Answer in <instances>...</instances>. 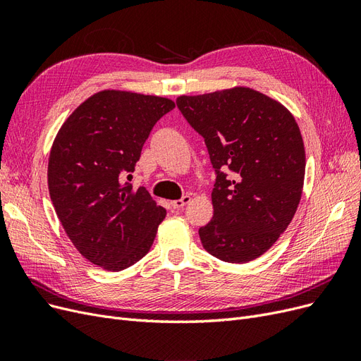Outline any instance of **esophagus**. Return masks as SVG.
<instances>
[{"mask_svg": "<svg viewBox=\"0 0 361 361\" xmlns=\"http://www.w3.org/2000/svg\"><path fill=\"white\" fill-rule=\"evenodd\" d=\"M190 202H191V195H183L182 199L171 202V206L174 207V209H182V207H183L185 204H188Z\"/></svg>", "mask_w": 361, "mask_h": 361, "instance_id": "obj_1", "label": "esophagus"}]
</instances>
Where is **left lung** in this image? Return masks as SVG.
<instances>
[{
  "mask_svg": "<svg viewBox=\"0 0 361 361\" xmlns=\"http://www.w3.org/2000/svg\"><path fill=\"white\" fill-rule=\"evenodd\" d=\"M176 104L204 138L216 174L214 216L199 228L204 250L231 264L262 256L301 200L305 152L293 116L248 87L179 96Z\"/></svg>",
  "mask_w": 361,
  "mask_h": 361,
  "instance_id": "1",
  "label": "left lung"
}]
</instances>
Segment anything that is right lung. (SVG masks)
<instances>
[{"label":"right lung","mask_w":361,"mask_h":361,"mask_svg":"<svg viewBox=\"0 0 361 361\" xmlns=\"http://www.w3.org/2000/svg\"><path fill=\"white\" fill-rule=\"evenodd\" d=\"M173 108L167 97L102 90L76 108L54 140L52 204L72 244L97 267L122 271L154 244L167 212L123 178L135 170L152 128Z\"/></svg>","instance_id":"obj_1"}]
</instances>
